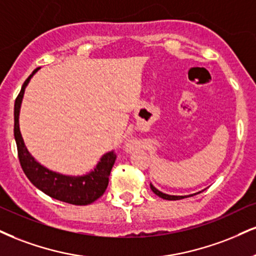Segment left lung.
Returning <instances> with one entry per match:
<instances>
[{
    "label": "left lung",
    "instance_id": "8db88e82",
    "mask_svg": "<svg viewBox=\"0 0 256 256\" xmlns=\"http://www.w3.org/2000/svg\"><path fill=\"white\" fill-rule=\"evenodd\" d=\"M150 188H152V190L154 193H155L156 196H158L160 198H162V199H166V200H178V199L188 198V196H196V193H200V192H202V190H199V192H196V193H193V194H190V196H172V194H167V193H163V192H161V190L156 188V187L154 186L152 184H150Z\"/></svg>",
    "mask_w": 256,
    "mask_h": 256
}]
</instances>
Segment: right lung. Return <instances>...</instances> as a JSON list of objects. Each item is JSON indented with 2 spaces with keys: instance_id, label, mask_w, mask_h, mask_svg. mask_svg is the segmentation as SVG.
<instances>
[{
  "instance_id": "add662e5",
  "label": "right lung",
  "mask_w": 256,
  "mask_h": 256,
  "mask_svg": "<svg viewBox=\"0 0 256 256\" xmlns=\"http://www.w3.org/2000/svg\"><path fill=\"white\" fill-rule=\"evenodd\" d=\"M40 68L28 76L21 87L14 104V138L16 142L18 154L21 168L36 188L51 198L72 205H88L100 198L108 186L110 173L114 164L116 156L112 152H107L101 156L94 169L82 175H66L50 170L40 164L30 155L20 131V110L24 94V89Z\"/></svg>"
}]
</instances>
